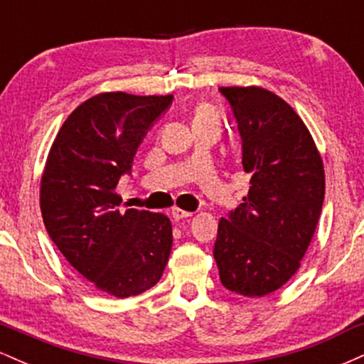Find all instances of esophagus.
<instances>
[{"mask_svg": "<svg viewBox=\"0 0 364 364\" xmlns=\"http://www.w3.org/2000/svg\"><path fill=\"white\" fill-rule=\"evenodd\" d=\"M193 215V212L183 210V208H173V217L174 220H183V219H190Z\"/></svg>", "mask_w": 364, "mask_h": 364, "instance_id": "esophagus-1", "label": "esophagus"}]
</instances>
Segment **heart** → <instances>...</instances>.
<instances>
[{
    "mask_svg": "<svg viewBox=\"0 0 364 364\" xmlns=\"http://www.w3.org/2000/svg\"><path fill=\"white\" fill-rule=\"evenodd\" d=\"M198 123H219V112H217L215 107L210 106V104H198L193 114V124Z\"/></svg>",
    "mask_w": 364,
    "mask_h": 364,
    "instance_id": "obj_1",
    "label": "heart"
}]
</instances>
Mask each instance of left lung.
<instances>
[{
    "label": "left lung",
    "instance_id": "1",
    "mask_svg": "<svg viewBox=\"0 0 364 364\" xmlns=\"http://www.w3.org/2000/svg\"><path fill=\"white\" fill-rule=\"evenodd\" d=\"M219 90L237 121L250 190L219 220L214 258L225 289L255 298L298 272L323 205V161L303 119L274 92Z\"/></svg>",
    "mask_w": 364,
    "mask_h": 364
}]
</instances>
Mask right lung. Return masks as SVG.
Here are the masks:
<instances>
[{
    "label": "right lung",
    "instance_id": "obj_1",
    "mask_svg": "<svg viewBox=\"0 0 364 364\" xmlns=\"http://www.w3.org/2000/svg\"><path fill=\"white\" fill-rule=\"evenodd\" d=\"M173 95L102 92L66 118L41 178V212L49 237L99 291L136 296L162 277L173 225L157 212H119L121 174Z\"/></svg>",
    "mask_w": 364,
    "mask_h": 364
}]
</instances>
